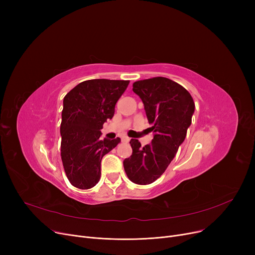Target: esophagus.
I'll return each instance as SVG.
<instances>
[{
	"label": "esophagus",
	"mask_w": 255,
	"mask_h": 255,
	"mask_svg": "<svg viewBox=\"0 0 255 255\" xmlns=\"http://www.w3.org/2000/svg\"><path fill=\"white\" fill-rule=\"evenodd\" d=\"M129 140H130V138L127 137V136H123V137H122V141H123V142H128Z\"/></svg>",
	"instance_id": "1"
}]
</instances>
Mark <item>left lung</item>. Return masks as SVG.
Returning a JSON list of instances; mask_svg holds the SVG:
<instances>
[{
	"label": "left lung",
	"instance_id": "1",
	"mask_svg": "<svg viewBox=\"0 0 255 255\" xmlns=\"http://www.w3.org/2000/svg\"><path fill=\"white\" fill-rule=\"evenodd\" d=\"M132 90L142 100L155 134L152 142L144 146L132 138V155L123 164L131 182L148 185L161 177L176 156L191 125L195 104L188 91L166 77L138 80Z\"/></svg>",
	"mask_w": 255,
	"mask_h": 255
}]
</instances>
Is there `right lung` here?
<instances>
[{
    "label": "right lung",
    "instance_id": "add662e5",
    "mask_svg": "<svg viewBox=\"0 0 255 255\" xmlns=\"http://www.w3.org/2000/svg\"><path fill=\"white\" fill-rule=\"evenodd\" d=\"M128 85L129 80L90 79L64 97L61 157L67 178L78 189H90L99 182L102 157L121 141L101 139L100 130L114 117Z\"/></svg>",
    "mask_w": 255,
    "mask_h": 255
}]
</instances>
